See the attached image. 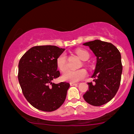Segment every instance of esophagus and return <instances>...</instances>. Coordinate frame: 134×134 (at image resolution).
<instances>
[{"instance_id": "obj_1", "label": "esophagus", "mask_w": 134, "mask_h": 134, "mask_svg": "<svg viewBox=\"0 0 134 134\" xmlns=\"http://www.w3.org/2000/svg\"><path fill=\"white\" fill-rule=\"evenodd\" d=\"M77 85H78L77 82H70V85L71 86H75Z\"/></svg>"}]
</instances>
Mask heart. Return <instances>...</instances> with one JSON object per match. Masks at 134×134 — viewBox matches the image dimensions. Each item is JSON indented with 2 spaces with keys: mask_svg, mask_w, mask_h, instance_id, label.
<instances>
[{
  "mask_svg": "<svg viewBox=\"0 0 134 134\" xmlns=\"http://www.w3.org/2000/svg\"><path fill=\"white\" fill-rule=\"evenodd\" d=\"M77 54L82 61H87L89 58V53L86 50L78 49ZM56 64L59 69L62 72H64L67 69V56L65 53L60 55L56 59ZM87 76V71L85 69H79L77 71L68 70L63 74L61 79L64 81L71 82H77L83 79Z\"/></svg>",
  "mask_w": 134,
  "mask_h": 134,
  "instance_id": "obj_1",
  "label": "heart"
}]
</instances>
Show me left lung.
<instances>
[{"instance_id": "8db88e82", "label": "left lung", "mask_w": 134, "mask_h": 134, "mask_svg": "<svg viewBox=\"0 0 134 134\" xmlns=\"http://www.w3.org/2000/svg\"><path fill=\"white\" fill-rule=\"evenodd\" d=\"M83 45L89 47L97 57L92 76L95 82H88V90L83 98L89 104L99 107L111 100L118 92L122 73L121 54L113 44L99 40Z\"/></svg>"}]
</instances>
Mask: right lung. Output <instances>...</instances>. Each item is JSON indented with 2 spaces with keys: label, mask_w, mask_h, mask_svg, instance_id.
<instances>
[{
  "label": "right lung",
  "mask_w": 134,
  "mask_h": 134,
  "mask_svg": "<svg viewBox=\"0 0 134 134\" xmlns=\"http://www.w3.org/2000/svg\"><path fill=\"white\" fill-rule=\"evenodd\" d=\"M64 51L55 46H34L20 60L18 78L23 94L40 110L52 112L65 102L69 83L52 82L60 75L56 59Z\"/></svg>",
  "instance_id": "1"
}]
</instances>
